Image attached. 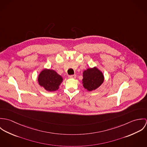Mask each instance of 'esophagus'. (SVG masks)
<instances>
[{
  "label": "esophagus",
  "instance_id": "esophagus-1",
  "mask_svg": "<svg viewBox=\"0 0 147 147\" xmlns=\"http://www.w3.org/2000/svg\"><path fill=\"white\" fill-rule=\"evenodd\" d=\"M68 78L70 79H75L76 78V75H69Z\"/></svg>",
  "mask_w": 147,
  "mask_h": 147
}]
</instances>
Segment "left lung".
I'll list each match as a JSON object with an SVG mask.
<instances>
[{
  "label": "left lung",
  "mask_w": 147,
  "mask_h": 147,
  "mask_svg": "<svg viewBox=\"0 0 147 147\" xmlns=\"http://www.w3.org/2000/svg\"><path fill=\"white\" fill-rule=\"evenodd\" d=\"M82 80L83 86L88 91H92L98 88L104 81L102 72L97 68H88L83 72Z\"/></svg>",
  "instance_id": "1"
}]
</instances>
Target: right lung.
Listing matches in <instances>:
<instances>
[{"instance_id": "obj_1", "label": "right lung", "mask_w": 147, "mask_h": 147, "mask_svg": "<svg viewBox=\"0 0 147 147\" xmlns=\"http://www.w3.org/2000/svg\"><path fill=\"white\" fill-rule=\"evenodd\" d=\"M39 85L49 92L56 91L63 82L62 77L54 70L44 69L38 77Z\"/></svg>"}]
</instances>
